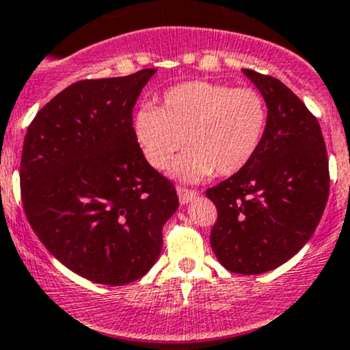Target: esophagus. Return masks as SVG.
Instances as JSON below:
<instances>
[{"instance_id": "34e87169", "label": "esophagus", "mask_w": 350, "mask_h": 350, "mask_svg": "<svg viewBox=\"0 0 350 350\" xmlns=\"http://www.w3.org/2000/svg\"><path fill=\"white\" fill-rule=\"evenodd\" d=\"M176 191H178V196H179V201H181V204H188L189 201H193L198 196L196 191L186 189V188H183V186H178V188H176Z\"/></svg>"}]
</instances>
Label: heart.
I'll list each match as a JSON object with an SVG mask.
<instances>
[{
	"label": "heart",
	"instance_id": "1",
	"mask_svg": "<svg viewBox=\"0 0 350 350\" xmlns=\"http://www.w3.org/2000/svg\"><path fill=\"white\" fill-rule=\"evenodd\" d=\"M267 126L264 98L250 88L188 81L167 90L161 107L144 105L132 122L133 139L154 169L198 183L242 171L262 144Z\"/></svg>",
	"mask_w": 350,
	"mask_h": 350
}]
</instances>
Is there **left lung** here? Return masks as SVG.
I'll list each match as a JSON object with an SVG mask.
<instances>
[{"label":"left lung","instance_id":"8db88e82","mask_svg":"<svg viewBox=\"0 0 350 350\" xmlns=\"http://www.w3.org/2000/svg\"><path fill=\"white\" fill-rule=\"evenodd\" d=\"M242 72L266 101L267 126L252 161L206 191L218 210L210 243L225 269L262 274L298 254L315 232L328 198V159L305 103L276 77Z\"/></svg>","mask_w":350,"mask_h":350}]
</instances>
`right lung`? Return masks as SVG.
Segmentation results:
<instances>
[{
    "instance_id": "add662e5",
    "label": "right lung",
    "mask_w": 350,
    "mask_h": 350,
    "mask_svg": "<svg viewBox=\"0 0 350 350\" xmlns=\"http://www.w3.org/2000/svg\"><path fill=\"white\" fill-rule=\"evenodd\" d=\"M157 69L70 84L25 135V213L49 252L98 284L140 280L161 256L162 227L179 206L144 157L132 109Z\"/></svg>"
}]
</instances>
